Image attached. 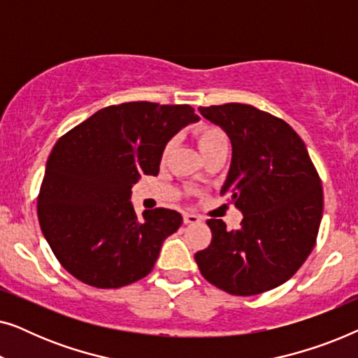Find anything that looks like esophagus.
Wrapping results in <instances>:
<instances>
[{
  "mask_svg": "<svg viewBox=\"0 0 358 358\" xmlns=\"http://www.w3.org/2000/svg\"><path fill=\"white\" fill-rule=\"evenodd\" d=\"M182 218H184L185 224H195V223L202 222V218H200L199 215H194V213H184Z\"/></svg>",
  "mask_w": 358,
  "mask_h": 358,
  "instance_id": "34e87169",
  "label": "esophagus"
}]
</instances>
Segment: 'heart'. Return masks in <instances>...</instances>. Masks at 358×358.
<instances>
[{
    "instance_id": "heart-1",
    "label": "heart",
    "mask_w": 358,
    "mask_h": 358,
    "mask_svg": "<svg viewBox=\"0 0 358 358\" xmlns=\"http://www.w3.org/2000/svg\"><path fill=\"white\" fill-rule=\"evenodd\" d=\"M195 138H197L199 148L202 151V155H207L208 151H212L218 146H228V136L224 135V131L218 127L213 125H200L195 129ZM174 141H168L164 146L163 155L166 156L173 148Z\"/></svg>"
}]
</instances>
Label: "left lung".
Here are the masks:
<instances>
[{
    "label": "left lung",
    "instance_id": "8db88e82",
    "mask_svg": "<svg viewBox=\"0 0 358 358\" xmlns=\"http://www.w3.org/2000/svg\"><path fill=\"white\" fill-rule=\"evenodd\" d=\"M231 140L222 195L241 210V228L207 220L212 243L195 254L200 273L220 290L259 295L285 283L316 244L321 179L303 140L285 120L248 104L199 107Z\"/></svg>",
    "mask_w": 358,
    "mask_h": 358
}]
</instances>
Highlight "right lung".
I'll return each instance as SVG.
<instances>
[{"instance_id": "add662e5", "label": "right lung", "mask_w": 358, "mask_h": 358, "mask_svg": "<svg viewBox=\"0 0 358 358\" xmlns=\"http://www.w3.org/2000/svg\"><path fill=\"white\" fill-rule=\"evenodd\" d=\"M197 120L187 104L124 102L97 110L57 141L37 215L48 246L73 277L96 288H120L151 272L182 217L169 208L138 217L131 187L141 174L159 173L166 143Z\"/></svg>"}]
</instances>
